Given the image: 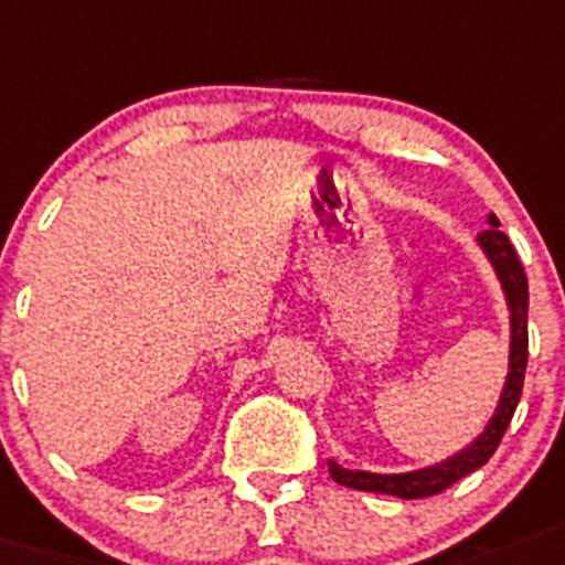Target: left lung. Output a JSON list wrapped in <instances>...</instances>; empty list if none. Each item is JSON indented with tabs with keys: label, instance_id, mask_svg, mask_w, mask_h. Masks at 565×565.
Segmentation results:
<instances>
[{
	"label": "left lung",
	"instance_id": "left-lung-1",
	"mask_svg": "<svg viewBox=\"0 0 565 565\" xmlns=\"http://www.w3.org/2000/svg\"><path fill=\"white\" fill-rule=\"evenodd\" d=\"M486 221L488 230L477 235V244H480L488 264L494 269L502 296H505V307H509V373H505V382H502L494 414L466 448L454 451L443 462L416 468V471L373 473L359 471V468H344L335 459H327V471L339 486L355 488V491H373V494L402 497V500H419V497H434L445 488H451L454 482L486 466L491 454L497 451V445H500L502 434H505L516 411L520 393H523L525 362H529V281H525L523 264L516 258L509 235L497 230L500 226L497 215H488Z\"/></svg>",
	"mask_w": 565,
	"mask_h": 565
}]
</instances>
